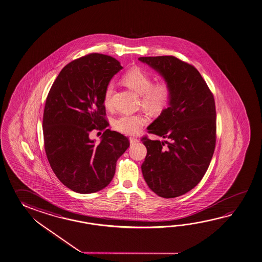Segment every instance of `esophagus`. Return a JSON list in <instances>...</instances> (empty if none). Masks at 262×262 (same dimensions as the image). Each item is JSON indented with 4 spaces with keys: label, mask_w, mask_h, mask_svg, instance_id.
Listing matches in <instances>:
<instances>
[{
    "label": "esophagus",
    "mask_w": 262,
    "mask_h": 262,
    "mask_svg": "<svg viewBox=\"0 0 262 262\" xmlns=\"http://www.w3.org/2000/svg\"><path fill=\"white\" fill-rule=\"evenodd\" d=\"M138 143V140L135 139V138H129V144L130 145H134L135 144Z\"/></svg>",
    "instance_id": "obj_1"
}]
</instances>
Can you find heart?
<instances>
[{"label":"heart","instance_id":"1","mask_svg":"<svg viewBox=\"0 0 262 262\" xmlns=\"http://www.w3.org/2000/svg\"><path fill=\"white\" fill-rule=\"evenodd\" d=\"M123 81L128 88L141 96L142 105L150 112H162L171 101V88L167 80H161L153 84L152 76L144 69L134 68L128 71ZM115 85L108 83L104 90L103 102L106 108L112 107V97ZM147 119L139 114H121L114 120V128L126 135L136 134L144 127Z\"/></svg>","mask_w":262,"mask_h":262}]
</instances>
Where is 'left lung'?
<instances>
[{"label":"left lung","instance_id":"obj_1","mask_svg":"<svg viewBox=\"0 0 262 262\" xmlns=\"http://www.w3.org/2000/svg\"><path fill=\"white\" fill-rule=\"evenodd\" d=\"M171 88V101L147 127L164 141L142 138L147 154L141 166L144 181L160 197L176 198L196 187L214 154V99L194 66L173 56L141 57Z\"/></svg>","mask_w":262,"mask_h":262}]
</instances>
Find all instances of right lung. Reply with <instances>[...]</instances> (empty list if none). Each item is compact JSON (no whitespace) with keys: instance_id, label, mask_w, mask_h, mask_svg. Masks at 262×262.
<instances>
[{"instance_id":"1","label":"right lung","mask_w":262,"mask_h":262,"mask_svg":"<svg viewBox=\"0 0 262 262\" xmlns=\"http://www.w3.org/2000/svg\"><path fill=\"white\" fill-rule=\"evenodd\" d=\"M123 67L103 54H89L60 71L48 92L43 110L45 150L54 173L81 194L106 187L117 161L129 146L123 134L110 130L105 119L104 90ZM104 130L100 144L89 138Z\"/></svg>"}]
</instances>
